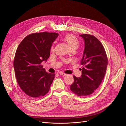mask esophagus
Wrapping results in <instances>:
<instances>
[{
    "label": "esophagus",
    "mask_w": 126,
    "mask_h": 126,
    "mask_svg": "<svg viewBox=\"0 0 126 126\" xmlns=\"http://www.w3.org/2000/svg\"><path fill=\"white\" fill-rule=\"evenodd\" d=\"M59 74L60 75H62V76H66V75H67V74H66V73H64V72H60L59 73Z\"/></svg>",
    "instance_id": "esophagus-1"
}]
</instances>
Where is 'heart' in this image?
<instances>
[{"label": "heart", "instance_id": "1", "mask_svg": "<svg viewBox=\"0 0 126 126\" xmlns=\"http://www.w3.org/2000/svg\"><path fill=\"white\" fill-rule=\"evenodd\" d=\"M64 41L67 44L70 49H77L79 46V41L78 38L73 34H67L63 38ZM54 51V46H52L51 51Z\"/></svg>", "mask_w": 126, "mask_h": 126}]
</instances>
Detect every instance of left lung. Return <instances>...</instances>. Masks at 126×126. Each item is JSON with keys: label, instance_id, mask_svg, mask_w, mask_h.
<instances>
[{"label": "left lung", "instance_id": "left-lung-1", "mask_svg": "<svg viewBox=\"0 0 126 126\" xmlns=\"http://www.w3.org/2000/svg\"><path fill=\"white\" fill-rule=\"evenodd\" d=\"M84 40L85 49L81 64L83 66L80 78L73 76L71 91L78 96L92 94L101 84L105 75L108 58L104 46L94 36L80 35Z\"/></svg>", "mask_w": 126, "mask_h": 126}]
</instances>
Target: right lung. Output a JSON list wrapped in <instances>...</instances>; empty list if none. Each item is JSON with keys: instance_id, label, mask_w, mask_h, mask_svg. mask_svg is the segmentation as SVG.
Here are the masks:
<instances>
[{"instance_id": "add662e5", "label": "right lung", "mask_w": 126, "mask_h": 126, "mask_svg": "<svg viewBox=\"0 0 126 126\" xmlns=\"http://www.w3.org/2000/svg\"><path fill=\"white\" fill-rule=\"evenodd\" d=\"M58 33L43 32L27 35L19 44L14 59L15 77L22 90L33 98L45 95L55 74L46 72L41 63L50 56L52 43Z\"/></svg>"}]
</instances>
